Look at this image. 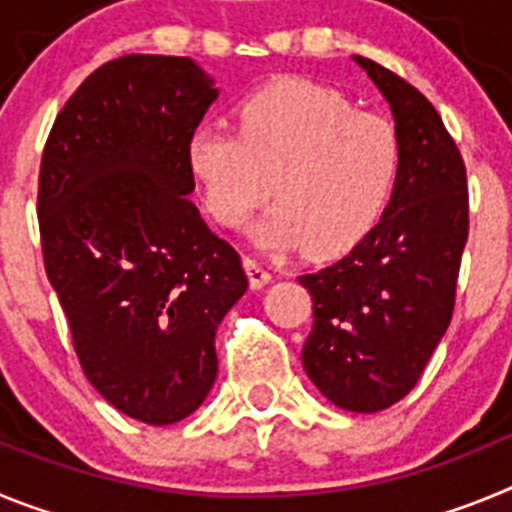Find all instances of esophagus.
<instances>
[{
  "instance_id": "obj_1",
  "label": "esophagus",
  "mask_w": 512,
  "mask_h": 512,
  "mask_svg": "<svg viewBox=\"0 0 512 512\" xmlns=\"http://www.w3.org/2000/svg\"><path fill=\"white\" fill-rule=\"evenodd\" d=\"M243 269H246L248 284H251V289H261L264 284L271 282L269 269H266V266H261L256 259H243Z\"/></svg>"
}]
</instances>
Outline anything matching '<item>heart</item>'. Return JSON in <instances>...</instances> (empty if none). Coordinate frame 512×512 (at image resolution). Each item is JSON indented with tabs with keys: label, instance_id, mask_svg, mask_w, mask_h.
<instances>
[{
	"label": "heart",
	"instance_id": "1",
	"mask_svg": "<svg viewBox=\"0 0 512 512\" xmlns=\"http://www.w3.org/2000/svg\"><path fill=\"white\" fill-rule=\"evenodd\" d=\"M235 117L238 130L202 122L187 140L189 174L217 223L241 228L274 189L279 202L253 228L259 246L325 259L372 230L400 169L390 120L307 79L248 94Z\"/></svg>",
	"mask_w": 512,
	"mask_h": 512
}]
</instances>
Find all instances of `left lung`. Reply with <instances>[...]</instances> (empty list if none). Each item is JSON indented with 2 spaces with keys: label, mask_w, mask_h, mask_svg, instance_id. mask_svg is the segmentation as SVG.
I'll list each match as a JSON object with an SVG mask.
<instances>
[{
  "label": "left lung",
  "mask_w": 512,
  "mask_h": 512,
  "mask_svg": "<svg viewBox=\"0 0 512 512\" xmlns=\"http://www.w3.org/2000/svg\"><path fill=\"white\" fill-rule=\"evenodd\" d=\"M390 102L400 169L382 220L336 264L302 274L312 330L302 364L333 405L379 413L408 395L454 315L469 235L467 166L413 84L354 56Z\"/></svg>",
  "instance_id": "obj_1"
}]
</instances>
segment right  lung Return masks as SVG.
Instances as JSON below:
<instances>
[{
  "instance_id": "add662e5",
  "label": "right lung",
  "mask_w": 512,
  "mask_h": 512,
  "mask_svg": "<svg viewBox=\"0 0 512 512\" xmlns=\"http://www.w3.org/2000/svg\"><path fill=\"white\" fill-rule=\"evenodd\" d=\"M215 99L192 58H115L63 104L40 161L45 274L81 369L148 425L205 402L215 330L248 287L238 251L189 200L187 140Z\"/></svg>"
}]
</instances>
